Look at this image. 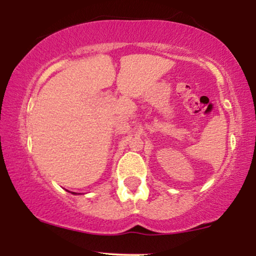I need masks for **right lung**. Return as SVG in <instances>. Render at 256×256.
<instances>
[{"label": "right lung", "mask_w": 256, "mask_h": 256, "mask_svg": "<svg viewBox=\"0 0 256 256\" xmlns=\"http://www.w3.org/2000/svg\"><path fill=\"white\" fill-rule=\"evenodd\" d=\"M72 194H76V192H72Z\"/></svg>", "instance_id": "right-lung-1"}]
</instances>
